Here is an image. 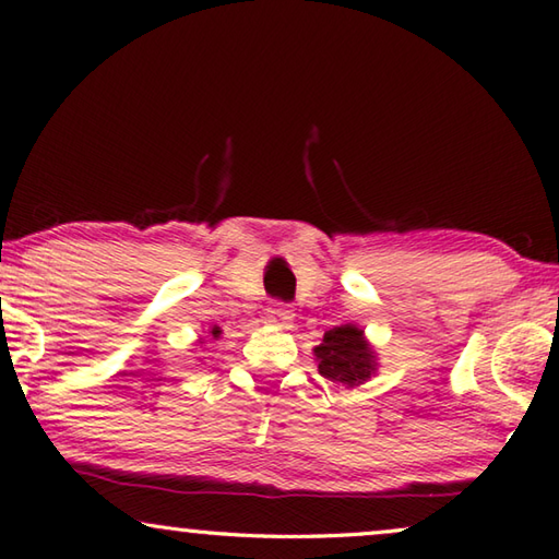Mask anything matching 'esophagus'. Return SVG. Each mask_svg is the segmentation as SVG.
I'll list each match as a JSON object with an SVG mask.
<instances>
[{"mask_svg": "<svg viewBox=\"0 0 559 559\" xmlns=\"http://www.w3.org/2000/svg\"><path fill=\"white\" fill-rule=\"evenodd\" d=\"M266 320L271 322V324H276V328H288V322L293 320V310L288 308V306H271L269 310H266Z\"/></svg>", "mask_w": 559, "mask_h": 559, "instance_id": "34e87169", "label": "esophagus"}]
</instances>
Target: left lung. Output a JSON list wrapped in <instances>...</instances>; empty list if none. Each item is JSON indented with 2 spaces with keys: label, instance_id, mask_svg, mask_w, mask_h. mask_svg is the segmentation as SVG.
Listing matches in <instances>:
<instances>
[{
  "label": "left lung",
  "instance_id": "left-lung-1",
  "mask_svg": "<svg viewBox=\"0 0 559 559\" xmlns=\"http://www.w3.org/2000/svg\"><path fill=\"white\" fill-rule=\"evenodd\" d=\"M314 361H318L320 377L334 383L354 385L367 383L379 369L377 352L367 340V334L359 324H340L324 332L322 342L312 349Z\"/></svg>",
  "mask_w": 559,
  "mask_h": 559
}]
</instances>
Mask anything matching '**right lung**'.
I'll return each mask as SVG.
<instances>
[{"mask_svg":"<svg viewBox=\"0 0 559 559\" xmlns=\"http://www.w3.org/2000/svg\"><path fill=\"white\" fill-rule=\"evenodd\" d=\"M219 334H222V330H219L217 324H215V328L210 330V337H212V340H219ZM198 344H205V337H200V340H198Z\"/></svg>","mask_w":559,"mask_h":559,"instance_id":"obj_1","label":"right lung"}]
</instances>
